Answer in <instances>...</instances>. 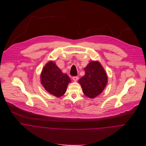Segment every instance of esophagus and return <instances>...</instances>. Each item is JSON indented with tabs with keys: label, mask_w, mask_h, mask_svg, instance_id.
Returning a JSON list of instances; mask_svg holds the SVG:
<instances>
[{
	"label": "esophagus",
	"mask_w": 146,
	"mask_h": 146,
	"mask_svg": "<svg viewBox=\"0 0 146 146\" xmlns=\"http://www.w3.org/2000/svg\"><path fill=\"white\" fill-rule=\"evenodd\" d=\"M78 79H79V78H78V76H73V77H72V79H73L74 81H75V82H76V81L78 80Z\"/></svg>",
	"instance_id": "esophagus-1"
}]
</instances>
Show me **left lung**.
Returning a JSON list of instances; mask_svg holds the SVG:
<instances>
[{"label": "left lung", "mask_w": 146, "mask_h": 146, "mask_svg": "<svg viewBox=\"0 0 146 146\" xmlns=\"http://www.w3.org/2000/svg\"><path fill=\"white\" fill-rule=\"evenodd\" d=\"M85 74L79 80L84 94L94 98L104 90L107 83V75L98 61H91L84 68Z\"/></svg>", "instance_id": "1"}]
</instances>
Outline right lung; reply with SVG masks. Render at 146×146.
<instances>
[{"label":"right lung","mask_w":146,"mask_h":146,"mask_svg":"<svg viewBox=\"0 0 146 146\" xmlns=\"http://www.w3.org/2000/svg\"><path fill=\"white\" fill-rule=\"evenodd\" d=\"M40 80L42 85L50 94L60 97L66 92L71 79L53 61L47 63L42 70Z\"/></svg>","instance_id":"add662e5"}]
</instances>
